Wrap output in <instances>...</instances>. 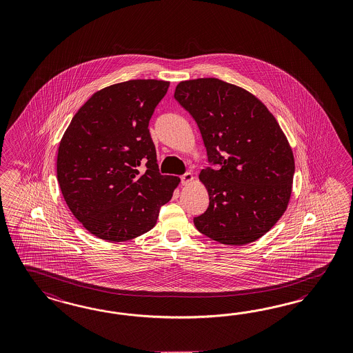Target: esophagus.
<instances>
[{"mask_svg": "<svg viewBox=\"0 0 353 353\" xmlns=\"http://www.w3.org/2000/svg\"><path fill=\"white\" fill-rule=\"evenodd\" d=\"M181 181L183 185H187L193 181V174L192 172H185L181 176Z\"/></svg>", "mask_w": 353, "mask_h": 353, "instance_id": "1", "label": "esophagus"}]
</instances>
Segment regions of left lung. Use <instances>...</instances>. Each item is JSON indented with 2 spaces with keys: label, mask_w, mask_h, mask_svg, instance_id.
Segmentation results:
<instances>
[{
  "label": "left lung",
  "mask_w": 353,
  "mask_h": 353,
  "mask_svg": "<svg viewBox=\"0 0 353 353\" xmlns=\"http://www.w3.org/2000/svg\"><path fill=\"white\" fill-rule=\"evenodd\" d=\"M197 123L208 160V210L193 223L224 245L256 241L286 210L295 170L279 122L252 92L218 79L181 81L174 92Z\"/></svg>",
  "instance_id": "obj_1"
}]
</instances>
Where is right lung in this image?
Returning <instances> with one entry per match:
<instances>
[{
	"mask_svg": "<svg viewBox=\"0 0 353 353\" xmlns=\"http://www.w3.org/2000/svg\"><path fill=\"white\" fill-rule=\"evenodd\" d=\"M169 85L130 80L97 91L61 138V194L74 218L101 240L128 241L152 230L181 181L159 172L148 129Z\"/></svg>",
	"mask_w": 353,
	"mask_h": 353,
	"instance_id": "obj_1",
	"label": "right lung"
}]
</instances>
